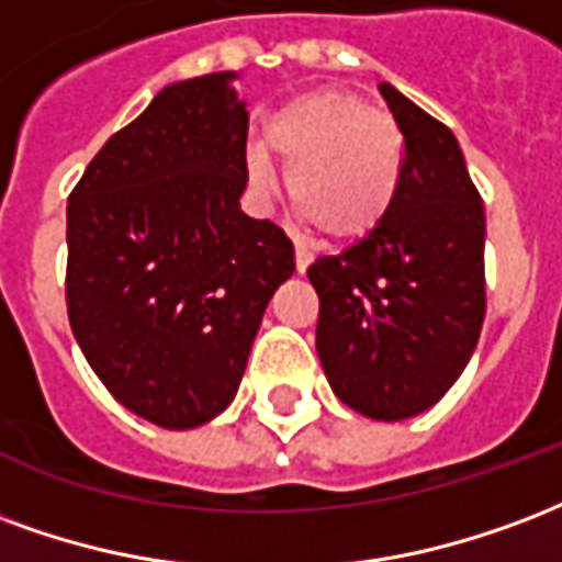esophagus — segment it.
<instances>
[{"mask_svg":"<svg viewBox=\"0 0 562 562\" xmlns=\"http://www.w3.org/2000/svg\"><path fill=\"white\" fill-rule=\"evenodd\" d=\"M311 263H314V254H311L308 248L296 245V272H305Z\"/></svg>","mask_w":562,"mask_h":562,"instance_id":"esophagus-1","label":"esophagus"}]
</instances>
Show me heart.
Listing matches in <instances>:
<instances>
[{
  "label": "heart",
  "mask_w": 562,
  "mask_h": 562,
  "mask_svg": "<svg viewBox=\"0 0 562 562\" xmlns=\"http://www.w3.org/2000/svg\"><path fill=\"white\" fill-rule=\"evenodd\" d=\"M266 148L248 170L257 186L286 167L290 203L326 239L353 241L374 233L395 206L404 176L398 122L347 89H314L293 98L266 125Z\"/></svg>",
  "instance_id": "heart-1"
}]
</instances>
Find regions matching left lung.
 <instances>
[{"instance_id":"left-lung-1","label":"left lung","mask_w":562,"mask_h":562,"mask_svg":"<svg viewBox=\"0 0 562 562\" xmlns=\"http://www.w3.org/2000/svg\"><path fill=\"white\" fill-rule=\"evenodd\" d=\"M404 176L386 221L314 260L317 353L331 392L368 419L398 422L443 398L485 321V209L452 131L389 83Z\"/></svg>"}]
</instances>
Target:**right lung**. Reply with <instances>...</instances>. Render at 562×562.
<instances>
[{"label":"right lung","mask_w":562,"mask_h":562,"mask_svg":"<svg viewBox=\"0 0 562 562\" xmlns=\"http://www.w3.org/2000/svg\"><path fill=\"white\" fill-rule=\"evenodd\" d=\"M239 71L167 86L68 196V321L113 398L161 428L236 395L293 241L239 209L248 182Z\"/></svg>","instance_id":"obj_1"}]
</instances>
